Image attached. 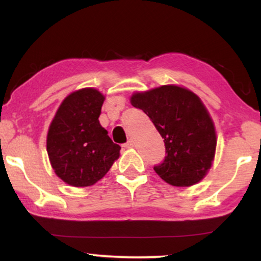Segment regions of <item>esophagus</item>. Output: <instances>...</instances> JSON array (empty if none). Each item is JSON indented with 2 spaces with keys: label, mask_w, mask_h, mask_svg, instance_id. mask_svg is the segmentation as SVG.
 Here are the masks:
<instances>
[{
  "label": "esophagus",
  "mask_w": 261,
  "mask_h": 261,
  "mask_svg": "<svg viewBox=\"0 0 261 261\" xmlns=\"http://www.w3.org/2000/svg\"><path fill=\"white\" fill-rule=\"evenodd\" d=\"M134 146V141L133 140H128L126 144H123L124 148H132Z\"/></svg>",
  "instance_id": "34e87169"
}]
</instances>
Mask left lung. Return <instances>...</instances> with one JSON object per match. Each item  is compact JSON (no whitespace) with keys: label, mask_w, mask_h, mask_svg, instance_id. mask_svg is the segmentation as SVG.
Wrapping results in <instances>:
<instances>
[{"label":"left lung","mask_w":261,"mask_h":261,"mask_svg":"<svg viewBox=\"0 0 261 261\" xmlns=\"http://www.w3.org/2000/svg\"><path fill=\"white\" fill-rule=\"evenodd\" d=\"M130 103L147 114L164 139L165 158L154 166L158 176L173 187L198 183L212 166L216 148L215 127L198 96L163 85L134 94Z\"/></svg>","instance_id":"obj_1"}]
</instances>
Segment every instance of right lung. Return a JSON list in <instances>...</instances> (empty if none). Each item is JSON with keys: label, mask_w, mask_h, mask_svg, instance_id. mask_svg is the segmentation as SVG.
Instances as JSON below:
<instances>
[{"label": "right lung", "mask_w": 261, "mask_h": 261, "mask_svg": "<svg viewBox=\"0 0 261 261\" xmlns=\"http://www.w3.org/2000/svg\"><path fill=\"white\" fill-rule=\"evenodd\" d=\"M105 96L92 88L67 96L47 134V153L57 176L72 187H90L106 176L119 158L98 117Z\"/></svg>", "instance_id": "obj_1"}]
</instances>
